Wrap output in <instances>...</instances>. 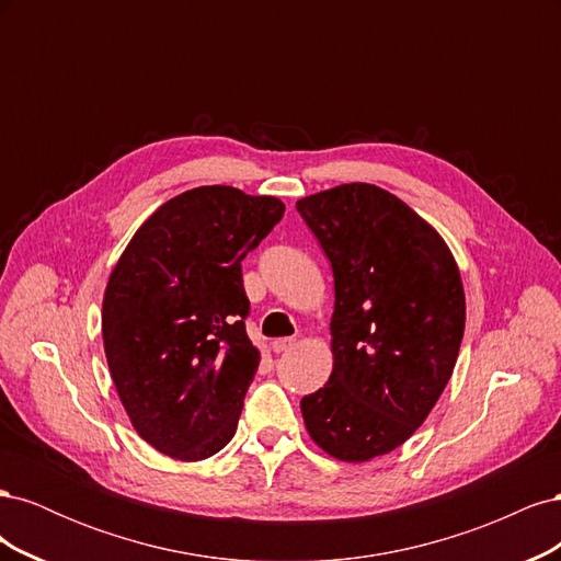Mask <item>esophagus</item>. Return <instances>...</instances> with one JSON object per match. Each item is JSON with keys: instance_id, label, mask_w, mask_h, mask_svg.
Instances as JSON below:
<instances>
[{"instance_id": "34e87169", "label": "esophagus", "mask_w": 561, "mask_h": 561, "mask_svg": "<svg viewBox=\"0 0 561 561\" xmlns=\"http://www.w3.org/2000/svg\"><path fill=\"white\" fill-rule=\"evenodd\" d=\"M295 346V339H276V342L274 344H271V348H274V353H287V351H290Z\"/></svg>"}]
</instances>
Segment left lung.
<instances>
[{
    "label": "left lung",
    "mask_w": 561,
    "mask_h": 561,
    "mask_svg": "<svg viewBox=\"0 0 561 561\" xmlns=\"http://www.w3.org/2000/svg\"><path fill=\"white\" fill-rule=\"evenodd\" d=\"M334 274L332 375L301 398L313 443L346 463L393 451L451 377L466 295L451 250L426 219L375 184L297 201Z\"/></svg>",
    "instance_id": "left-lung-1"
}]
</instances>
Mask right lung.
I'll use <instances>...</instances> for the list:
<instances>
[{"instance_id":"add662e5","label":"right lung","mask_w":561,"mask_h":561,"mask_svg":"<svg viewBox=\"0 0 561 561\" xmlns=\"http://www.w3.org/2000/svg\"><path fill=\"white\" fill-rule=\"evenodd\" d=\"M283 213L276 196L196 186L145 219L112 268L107 365L133 428L157 451L201 461L233 437L260 365L241 262Z\"/></svg>"}]
</instances>
